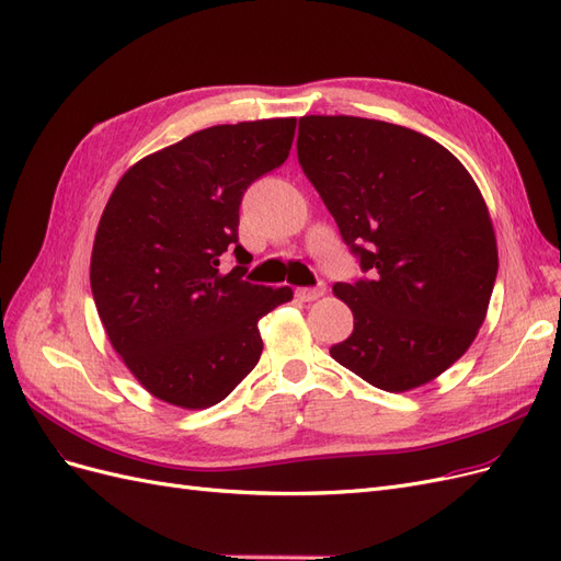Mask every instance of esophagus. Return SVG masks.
<instances>
[{
	"label": "esophagus",
	"instance_id": "34e87169",
	"mask_svg": "<svg viewBox=\"0 0 561 561\" xmlns=\"http://www.w3.org/2000/svg\"><path fill=\"white\" fill-rule=\"evenodd\" d=\"M322 293H325V285L318 283V285H313V287H297L295 295H297L301 301H313V299L322 297Z\"/></svg>",
	"mask_w": 561,
	"mask_h": 561
}]
</instances>
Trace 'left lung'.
<instances>
[{"label": "left lung", "mask_w": 561, "mask_h": 561, "mask_svg": "<svg viewBox=\"0 0 561 561\" xmlns=\"http://www.w3.org/2000/svg\"><path fill=\"white\" fill-rule=\"evenodd\" d=\"M297 159L363 276L334 283L353 332L330 355L390 393L472 344L499 274L484 198L443 145L360 116H301Z\"/></svg>", "instance_id": "1"}]
</instances>
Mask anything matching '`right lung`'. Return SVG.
Here are the masks:
<instances>
[{
	"mask_svg": "<svg viewBox=\"0 0 561 561\" xmlns=\"http://www.w3.org/2000/svg\"><path fill=\"white\" fill-rule=\"evenodd\" d=\"M295 126L262 118L198 130L135 163L107 201L91 257L98 316L163 402L225 400L260 360V318L293 299L290 287L245 280L239 208L254 180L285 163Z\"/></svg>",
	"mask_w": 561,
	"mask_h": 561,
	"instance_id": "right-lung-1",
	"label": "right lung"
}]
</instances>
